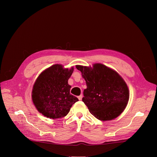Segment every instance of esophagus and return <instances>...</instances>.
Here are the masks:
<instances>
[{
  "mask_svg": "<svg viewBox=\"0 0 157 157\" xmlns=\"http://www.w3.org/2000/svg\"><path fill=\"white\" fill-rule=\"evenodd\" d=\"M82 97H83V96H82V94H81V95H80V96L78 97V98L79 100H81V99H82Z\"/></svg>",
  "mask_w": 157,
  "mask_h": 157,
  "instance_id": "1",
  "label": "esophagus"
}]
</instances>
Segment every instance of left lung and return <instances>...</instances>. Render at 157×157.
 I'll return each mask as SVG.
<instances>
[{
    "label": "left lung",
    "instance_id": "left-lung-1",
    "mask_svg": "<svg viewBox=\"0 0 157 157\" xmlns=\"http://www.w3.org/2000/svg\"><path fill=\"white\" fill-rule=\"evenodd\" d=\"M86 80L82 101L98 119L106 121L119 116L129 100L126 83L117 71L101 63L93 67L76 65Z\"/></svg>",
    "mask_w": 157,
    "mask_h": 157
}]
</instances>
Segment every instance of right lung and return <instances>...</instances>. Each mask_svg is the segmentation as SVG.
<instances>
[{
	"mask_svg": "<svg viewBox=\"0 0 157 157\" xmlns=\"http://www.w3.org/2000/svg\"><path fill=\"white\" fill-rule=\"evenodd\" d=\"M73 67L63 68L55 64L39 75L33 85L32 100L40 113L55 119L65 117L78 99L70 94L71 86L68 80Z\"/></svg>",
	"mask_w": 157,
	"mask_h": 157,
	"instance_id": "1",
	"label": "right lung"
}]
</instances>
